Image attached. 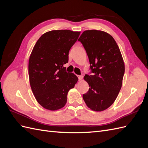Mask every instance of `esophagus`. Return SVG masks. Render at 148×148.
<instances>
[{
	"mask_svg": "<svg viewBox=\"0 0 148 148\" xmlns=\"http://www.w3.org/2000/svg\"><path fill=\"white\" fill-rule=\"evenodd\" d=\"M78 78L79 80H82L83 79V77L81 75H78Z\"/></svg>",
	"mask_w": 148,
	"mask_h": 148,
	"instance_id": "1",
	"label": "esophagus"
}]
</instances>
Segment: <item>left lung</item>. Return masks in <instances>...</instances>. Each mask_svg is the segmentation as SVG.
I'll return each mask as SVG.
<instances>
[{"instance_id": "left-lung-1", "label": "left lung", "mask_w": 148, "mask_h": 148, "mask_svg": "<svg viewBox=\"0 0 148 148\" xmlns=\"http://www.w3.org/2000/svg\"><path fill=\"white\" fill-rule=\"evenodd\" d=\"M92 75H85L89 91L83 95L86 106L95 111L107 109L114 102L121 88L125 64L113 37L104 31L86 30L80 36Z\"/></svg>"}]
</instances>
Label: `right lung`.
<instances>
[{"label":"right lung","instance_id":"obj_1","mask_svg":"<svg viewBox=\"0 0 148 148\" xmlns=\"http://www.w3.org/2000/svg\"><path fill=\"white\" fill-rule=\"evenodd\" d=\"M80 32L53 30L42 34L31 53L28 64L30 86L36 99L44 108L56 110L64 107L67 94L78 82L66 71L70 49Z\"/></svg>","mask_w":148,"mask_h":148}]
</instances>
